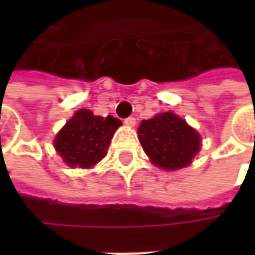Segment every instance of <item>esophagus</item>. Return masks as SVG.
Here are the masks:
<instances>
[{"instance_id":"esophagus-1","label":"esophagus","mask_w":255,"mask_h":255,"mask_svg":"<svg viewBox=\"0 0 255 255\" xmlns=\"http://www.w3.org/2000/svg\"><path fill=\"white\" fill-rule=\"evenodd\" d=\"M125 125H128V126H134V125H136V119H134L133 116H129V118L125 119Z\"/></svg>"}]
</instances>
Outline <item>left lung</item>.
Masks as SVG:
<instances>
[{
  "label": "left lung",
  "mask_w": 255,
  "mask_h": 255,
  "mask_svg": "<svg viewBox=\"0 0 255 255\" xmlns=\"http://www.w3.org/2000/svg\"><path fill=\"white\" fill-rule=\"evenodd\" d=\"M139 140L153 164L176 170L187 166L200 149V136L184 119L170 112L143 121Z\"/></svg>",
  "instance_id": "left-lung-1"
}]
</instances>
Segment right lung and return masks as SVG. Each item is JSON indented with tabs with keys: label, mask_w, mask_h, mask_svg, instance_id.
I'll list each match as a JSON object with an SVG mask.
<instances>
[{
	"label": "right lung",
	"mask_w": 255,
	"mask_h": 255,
	"mask_svg": "<svg viewBox=\"0 0 255 255\" xmlns=\"http://www.w3.org/2000/svg\"><path fill=\"white\" fill-rule=\"evenodd\" d=\"M122 122L113 116H95L81 109L55 137V149L71 167H92L106 156L115 130Z\"/></svg>",
	"instance_id": "right-lung-1"
}]
</instances>
